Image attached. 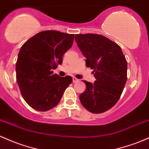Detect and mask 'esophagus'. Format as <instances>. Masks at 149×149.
Masks as SVG:
<instances>
[{
  "instance_id": "1",
  "label": "esophagus",
  "mask_w": 149,
  "mask_h": 149,
  "mask_svg": "<svg viewBox=\"0 0 149 149\" xmlns=\"http://www.w3.org/2000/svg\"><path fill=\"white\" fill-rule=\"evenodd\" d=\"M72 81H73V82H74V83L78 82V81H79V79H77V78H75V77H73V78H72Z\"/></svg>"
}]
</instances>
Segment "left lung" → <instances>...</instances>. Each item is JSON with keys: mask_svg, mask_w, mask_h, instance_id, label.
Listing matches in <instances>:
<instances>
[{"mask_svg": "<svg viewBox=\"0 0 149 149\" xmlns=\"http://www.w3.org/2000/svg\"><path fill=\"white\" fill-rule=\"evenodd\" d=\"M75 41L96 78L93 84L84 81L86 88L79 96L81 105L92 113L108 111L119 100L127 81V63L121 48L99 34H75Z\"/></svg>", "mask_w": 149, "mask_h": 149, "instance_id": "8db88e82", "label": "left lung"}]
</instances>
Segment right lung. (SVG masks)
I'll use <instances>...</instances> for the list:
<instances>
[{
  "label": "right lung",
  "mask_w": 149,
  "mask_h": 149,
  "mask_svg": "<svg viewBox=\"0 0 149 149\" xmlns=\"http://www.w3.org/2000/svg\"><path fill=\"white\" fill-rule=\"evenodd\" d=\"M74 34L43 31L22 46L16 63V79L22 96L30 107L47 111L61 101L72 81L70 76L53 74L63 63L64 53L72 47Z\"/></svg>",
  "instance_id": "1"
}]
</instances>
